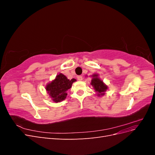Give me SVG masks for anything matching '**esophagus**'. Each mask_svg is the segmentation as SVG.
Listing matches in <instances>:
<instances>
[{
    "mask_svg": "<svg viewBox=\"0 0 155 155\" xmlns=\"http://www.w3.org/2000/svg\"><path fill=\"white\" fill-rule=\"evenodd\" d=\"M78 79L79 81H82L83 80V76H78Z\"/></svg>",
    "mask_w": 155,
    "mask_h": 155,
    "instance_id": "34e87169",
    "label": "esophagus"
}]
</instances>
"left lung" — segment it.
I'll use <instances>...</instances> for the list:
<instances>
[{"instance_id":"left-lung-1","label":"left lung","mask_w":155,"mask_h":155,"mask_svg":"<svg viewBox=\"0 0 155 155\" xmlns=\"http://www.w3.org/2000/svg\"><path fill=\"white\" fill-rule=\"evenodd\" d=\"M92 79L91 80V85L94 87L95 91L97 93L98 96H101L105 95V92L107 91L108 87L101 81L98 77V74H93Z\"/></svg>"}]
</instances>
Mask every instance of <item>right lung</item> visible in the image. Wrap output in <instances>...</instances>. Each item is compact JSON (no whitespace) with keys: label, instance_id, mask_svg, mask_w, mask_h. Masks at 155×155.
<instances>
[{"label":"right lung","instance_id":"right-lung-1","mask_svg":"<svg viewBox=\"0 0 155 155\" xmlns=\"http://www.w3.org/2000/svg\"><path fill=\"white\" fill-rule=\"evenodd\" d=\"M76 81V79H68L63 74L57 75L54 80L46 86L47 91L51 100L55 103L62 101L67 97V91L71 88L72 83Z\"/></svg>","mask_w":155,"mask_h":155}]
</instances>
